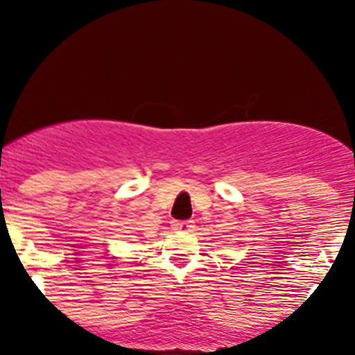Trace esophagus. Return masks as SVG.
<instances>
[{
    "label": "esophagus",
    "mask_w": 355,
    "mask_h": 355,
    "mask_svg": "<svg viewBox=\"0 0 355 355\" xmlns=\"http://www.w3.org/2000/svg\"><path fill=\"white\" fill-rule=\"evenodd\" d=\"M171 227L175 230H192L194 228V221L192 220H175L171 221Z\"/></svg>",
    "instance_id": "34e87169"
}]
</instances>
